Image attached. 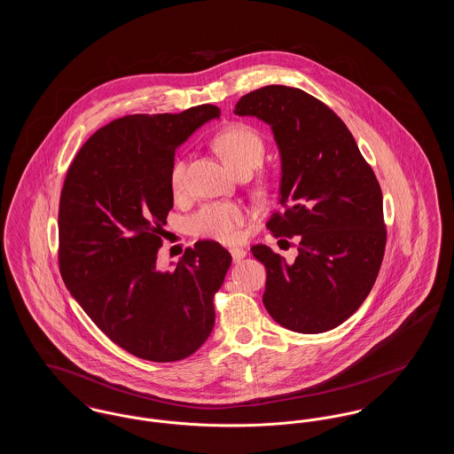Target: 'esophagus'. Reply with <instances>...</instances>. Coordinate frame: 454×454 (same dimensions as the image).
<instances>
[{"instance_id":"34e87169","label":"esophagus","mask_w":454,"mask_h":454,"mask_svg":"<svg viewBox=\"0 0 454 454\" xmlns=\"http://www.w3.org/2000/svg\"><path fill=\"white\" fill-rule=\"evenodd\" d=\"M230 254H231V257H233V262H239V260L247 257V252H245L243 248H239V247L230 248Z\"/></svg>"}]
</instances>
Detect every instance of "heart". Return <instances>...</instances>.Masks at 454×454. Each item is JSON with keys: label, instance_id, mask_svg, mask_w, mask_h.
<instances>
[{"label": "heart", "instance_id": "1", "mask_svg": "<svg viewBox=\"0 0 454 454\" xmlns=\"http://www.w3.org/2000/svg\"><path fill=\"white\" fill-rule=\"evenodd\" d=\"M216 146L224 161L235 170H255L263 160L265 145L257 130L247 124H233L221 130L216 136ZM185 160L175 158L168 180L173 194L185 191ZM250 217L248 209L239 204L215 202L204 206L191 221L195 235L211 238L223 243H233L241 235V228Z\"/></svg>", "mask_w": 454, "mask_h": 454}]
</instances>
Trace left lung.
Returning a JSON list of instances; mask_svg holds the SVG:
<instances>
[{
    "instance_id": "obj_1",
    "label": "left lung",
    "mask_w": 454,
    "mask_h": 454,
    "mask_svg": "<svg viewBox=\"0 0 454 454\" xmlns=\"http://www.w3.org/2000/svg\"><path fill=\"white\" fill-rule=\"evenodd\" d=\"M235 114L270 126L281 154V213L267 228L300 241L293 263L267 245L252 247L267 269L263 306L293 332L332 330L364 302L383 262L376 175L342 119L300 88H259L238 100Z\"/></svg>"
}]
</instances>
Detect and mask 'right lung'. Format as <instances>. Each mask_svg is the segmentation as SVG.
Segmentation results:
<instances>
[{
	"instance_id": "1",
	"label": "right lung",
	"mask_w": 454,
	"mask_h": 454,
	"mask_svg": "<svg viewBox=\"0 0 454 454\" xmlns=\"http://www.w3.org/2000/svg\"><path fill=\"white\" fill-rule=\"evenodd\" d=\"M215 106L134 114L97 130L74 156L59 200V270L71 296L132 356L173 363L215 326V294L231 265L216 241H197L173 270L156 267L173 207L175 152Z\"/></svg>"
}]
</instances>
